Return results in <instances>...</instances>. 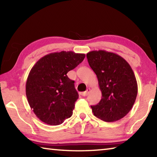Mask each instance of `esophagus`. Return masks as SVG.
<instances>
[{"instance_id": "34e87169", "label": "esophagus", "mask_w": 157, "mask_h": 157, "mask_svg": "<svg viewBox=\"0 0 157 157\" xmlns=\"http://www.w3.org/2000/svg\"><path fill=\"white\" fill-rule=\"evenodd\" d=\"M90 91H91V89H87L86 91L81 93V95H82V96H86V95L89 94Z\"/></svg>"}]
</instances>
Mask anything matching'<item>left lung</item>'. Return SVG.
<instances>
[{"label": "left lung", "mask_w": 157, "mask_h": 157, "mask_svg": "<svg viewBox=\"0 0 157 157\" xmlns=\"http://www.w3.org/2000/svg\"><path fill=\"white\" fill-rule=\"evenodd\" d=\"M86 57L102 92L100 102L91 106L94 116L105 122L123 118L132 109L138 93L131 66L120 55L103 50L89 52Z\"/></svg>", "instance_id": "1"}]
</instances>
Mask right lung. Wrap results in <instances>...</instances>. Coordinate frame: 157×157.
Listing matches in <instances>:
<instances>
[{"instance_id":"right-lung-1","label":"right lung","mask_w":157,"mask_h":157,"mask_svg":"<svg viewBox=\"0 0 157 157\" xmlns=\"http://www.w3.org/2000/svg\"><path fill=\"white\" fill-rule=\"evenodd\" d=\"M85 54L73 51L52 52L41 57L29 73L25 94L39 120L58 125L72 116L78 94L66 74L79 65Z\"/></svg>"}]
</instances>
